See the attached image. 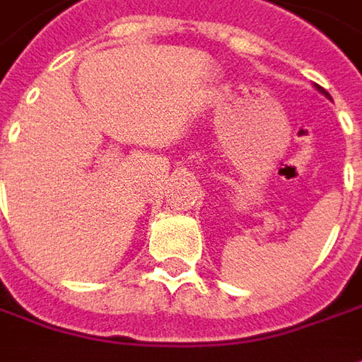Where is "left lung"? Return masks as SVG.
Instances as JSON below:
<instances>
[{
    "label": "left lung",
    "mask_w": 362,
    "mask_h": 362,
    "mask_svg": "<svg viewBox=\"0 0 362 362\" xmlns=\"http://www.w3.org/2000/svg\"><path fill=\"white\" fill-rule=\"evenodd\" d=\"M317 88H319V90H321V93H325V88H323V87H319V85H317ZM325 95H327V97H329V93H325Z\"/></svg>",
    "instance_id": "obj_1"
}]
</instances>
